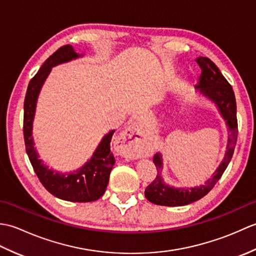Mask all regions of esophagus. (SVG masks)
<instances>
[{
	"mask_svg": "<svg viewBox=\"0 0 256 256\" xmlns=\"http://www.w3.org/2000/svg\"><path fill=\"white\" fill-rule=\"evenodd\" d=\"M121 140L125 146V150L123 152L124 156L131 157V158H138V150L144 140L143 135L138 132V124L133 123L128 128H125L122 133Z\"/></svg>",
	"mask_w": 256,
	"mask_h": 256,
	"instance_id": "1",
	"label": "esophagus"
}]
</instances>
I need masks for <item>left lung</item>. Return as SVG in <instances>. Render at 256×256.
Masks as SVG:
<instances>
[{
	"mask_svg": "<svg viewBox=\"0 0 256 256\" xmlns=\"http://www.w3.org/2000/svg\"><path fill=\"white\" fill-rule=\"evenodd\" d=\"M196 62L201 68L199 82L194 88L199 94L211 101L218 108L220 116L224 118L228 126V145L221 164L204 184L194 187H174L165 182L162 178V156L160 153L154 155L153 162L157 168V176L150 186L145 189V197L150 202L167 206H180L192 204L201 199L214 187L226 170L234 152L238 138L236 102L232 86L228 82L219 68L206 57H198Z\"/></svg>",
	"mask_w": 256,
	"mask_h": 256,
	"instance_id": "obj_1",
	"label": "left lung"
}]
</instances>
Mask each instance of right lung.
I'll return each mask as SVG.
<instances>
[{
	"label": "right lung",
	"instance_id": "add662e5",
	"mask_svg": "<svg viewBox=\"0 0 256 256\" xmlns=\"http://www.w3.org/2000/svg\"><path fill=\"white\" fill-rule=\"evenodd\" d=\"M84 56V54L76 52L72 45L59 48L42 64L35 77L30 81L24 101V140L30 164L38 179L48 192L59 199L72 202H90L98 200L104 194L116 162L111 153V140L116 130H111L102 138L90 160L82 166L72 172H62L50 168L40 158L32 138V122L38 96L52 68Z\"/></svg>",
	"mask_w": 256,
	"mask_h": 256
}]
</instances>
